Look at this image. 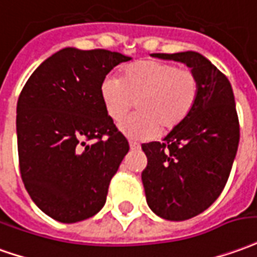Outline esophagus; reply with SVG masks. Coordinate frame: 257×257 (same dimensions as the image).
Returning <instances> with one entry per match:
<instances>
[{
    "label": "esophagus",
    "instance_id": "obj_1",
    "mask_svg": "<svg viewBox=\"0 0 257 257\" xmlns=\"http://www.w3.org/2000/svg\"><path fill=\"white\" fill-rule=\"evenodd\" d=\"M129 147H131V150H139L141 149V146L136 142H129Z\"/></svg>",
    "mask_w": 257,
    "mask_h": 257
}]
</instances>
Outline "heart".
<instances>
[{
    "label": "heart",
    "instance_id": "heart-1",
    "mask_svg": "<svg viewBox=\"0 0 257 257\" xmlns=\"http://www.w3.org/2000/svg\"><path fill=\"white\" fill-rule=\"evenodd\" d=\"M100 97L112 121H121L136 101V114L119 123L134 141H149L178 128L195 108L199 80L189 69L159 60H142L123 68L119 79L107 76Z\"/></svg>",
    "mask_w": 257,
    "mask_h": 257
}]
</instances>
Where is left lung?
<instances>
[{
    "mask_svg": "<svg viewBox=\"0 0 257 257\" xmlns=\"http://www.w3.org/2000/svg\"><path fill=\"white\" fill-rule=\"evenodd\" d=\"M154 57L182 62L199 80L191 115L161 143L142 145L147 157L142 182L149 207L161 218L184 221L214 203L228 181L239 143L234 91L227 76L196 51Z\"/></svg>",
    "mask_w": 257,
    "mask_h": 257,
    "instance_id": "8db88e82",
    "label": "left lung"
}]
</instances>
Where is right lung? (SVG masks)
I'll list each match as a JSON object with an SVG mask.
<instances>
[{"instance_id": "add662e5", "label": "right lung", "mask_w": 257, "mask_h": 257, "mask_svg": "<svg viewBox=\"0 0 257 257\" xmlns=\"http://www.w3.org/2000/svg\"><path fill=\"white\" fill-rule=\"evenodd\" d=\"M131 60L101 48H62L41 62L19 96L22 181L36 206L57 221H82L105 203L129 145L105 112L100 85Z\"/></svg>"}]
</instances>
